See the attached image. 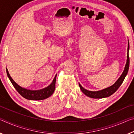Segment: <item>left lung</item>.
<instances>
[{
    "instance_id": "left-lung-1",
    "label": "left lung",
    "mask_w": 134,
    "mask_h": 134,
    "mask_svg": "<svg viewBox=\"0 0 134 134\" xmlns=\"http://www.w3.org/2000/svg\"><path fill=\"white\" fill-rule=\"evenodd\" d=\"M129 40H128V52H127V59H126V63L125 64V66L124 68V70L122 73V75L119 77V78L117 80V81L114 83L113 85L108 87L107 88L104 89L100 91H88L83 88L81 85L79 83V85L80 89L81 90L82 92L85 95L88 97L92 98H105L110 97V95L113 94L116 91L118 90L120 86L122 85V83L124 82L125 77L128 73L129 67Z\"/></svg>"
}]
</instances>
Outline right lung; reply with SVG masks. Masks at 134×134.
<instances>
[{"label": "right lung", "instance_id": "obj_1", "mask_svg": "<svg viewBox=\"0 0 134 134\" xmlns=\"http://www.w3.org/2000/svg\"><path fill=\"white\" fill-rule=\"evenodd\" d=\"M6 73H7L8 77L9 79L10 82L13 85V86L15 90L18 91V92L21 96L25 98V99H29V100H42L46 98H48L51 95H52L54 93L55 89V82L57 75L53 79L49 85L47 87H45L43 89L39 90H30L28 89L23 88L16 83L10 77L9 72L6 68Z\"/></svg>", "mask_w": 134, "mask_h": 134}]
</instances>
